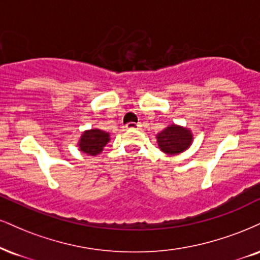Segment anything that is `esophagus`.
Masks as SVG:
<instances>
[{"label":"esophagus","instance_id":"obj_1","mask_svg":"<svg viewBox=\"0 0 260 260\" xmlns=\"http://www.w3.org/2000/svg\"><path fill=\"white\" fill-rule=\"evenodd\" d=\"M127 129H140V124L136 123V122H129V123H127Z\"/></svg>","mask_w":260,"mask_h":260}]
</instances>
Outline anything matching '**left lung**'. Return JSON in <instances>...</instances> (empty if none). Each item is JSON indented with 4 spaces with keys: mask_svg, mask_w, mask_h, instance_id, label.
I'll return each mask as SVG.
<instances>
[{
    "mask_svg": "<svg viewBox=\"0 0 260 260\" xmlns=\"http://www.w3.org/2000/svg\"><path fill=\"white\" fill-rule=\"evenodd\" d=\"M156 142L165 154L179 155L191 146L193 134L190 128L172 123L156 134Z\"/></svg>",
    "mask_w": 260,
    "mask_h": 260,
    "instance_id": "1",
    "label": "left lung"
}]
</instances>
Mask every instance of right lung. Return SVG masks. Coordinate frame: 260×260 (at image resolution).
I'll return each instance as SVG.
<instances>
[{
	"label": "right lung",
	"instance_id": "right-lung-1",
	"mask_svg": "<svg viewBox=\"0 0 260 260\" xmlns=\"http://www.w3.org/2000/svg\"><path fill=\"white\" fill-rule=\"evenodd\" d=\"M110 142V133L99 128H92L82 132L77 142L80 151L89 156H96L103 151L104 146Z\"/></svg>",
	"mask_w": 260,
	"mask_h": 260
}]
</instances>
